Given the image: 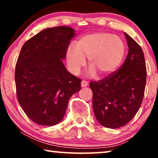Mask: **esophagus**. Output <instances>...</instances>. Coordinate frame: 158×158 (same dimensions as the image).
<instances>
[{"label":"esophagus","mask_w":158,"mask_h":158,"mask_svg":"<svg viewBox=\"0 0 158 158\" xmlns=\"http://www.w3.org/2000/svg\"><path fill=\"white\" fill-rule=\"evenodd\" d=\"M88 85V82L85 81H82L81 82V86L82 87H86Z\"/></svg>","instance_id":"esophagus-1"}]
</instances>
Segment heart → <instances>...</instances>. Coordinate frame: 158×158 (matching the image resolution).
<instances>
[{
	"instance_id": "1",
	"label": "heart",
	"mask_w": 158,
	"mask_h": 158,
	"mask_svg": "<svg viewBox=\"0 0 158 158\" xmlns=\"http://www.w3.org/2000/svg\"><path fill=\"white\" fill-rule=\"evenodd\" d=\"M126 52V45L120 36L108 32L87 34L70 44L66 51V60L70 72L77 75L85 64V57L91 67L90 74L109 75L117 70Z\"/></svg>"
}]
</instances>
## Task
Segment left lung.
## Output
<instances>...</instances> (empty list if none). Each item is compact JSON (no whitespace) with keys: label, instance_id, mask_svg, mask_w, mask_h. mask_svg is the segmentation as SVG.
<instances>
[{"label":"left lung","instance_id":"1","mask_svg":"<svg viewBox=\"0 0 158 158\" xmlns=\"http://www.w3.org/2000/svg\"><path fill=\"white\" fill-rule=\"evenodd\" d=\"M129 52L119 70L101 81L90 82L93 109L96 119L106 128L124 127L141 106L146 85L147 70L143 51L124 32Z\"/></svg>","mask_w":158,"mask_h":158}]
</instances>
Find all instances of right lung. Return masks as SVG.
<instances>
[{"label": "right lung", "mask_w": 158, "mask_h": 158, "mask_svg": "<svg viewBox=\"0 0 158 158\" xmlns=\"http://www.w3.org/2000/svg\"><path fill=\"white\" fill-rule=\"evenodd\" d=\"M75 31L69 27L42 30L23 45L16 71V94L27 116L36 124L53 126L63 118L68 101L81 88V80L62 60Z\"/></svg>", "instance_id": "1"}]
</instances>
